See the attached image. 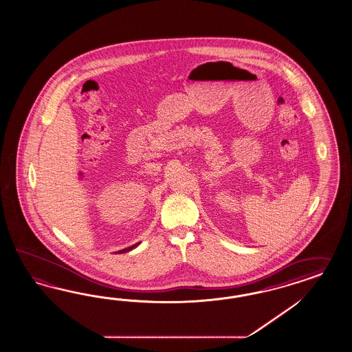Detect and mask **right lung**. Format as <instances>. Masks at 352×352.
<instances>
[{"label": "right lung", "mask_w": 352, "mask_h": 352, "mask_svg": "<svg viewBox=\"0 0 352 352\" xmlns=\"http://www.w3.org/2000/svg\"><path fill=\"white\" fill-rule=\"evenodd\" d=\"M138 245H139V243H135V245H133V246H130V248H126V249H124V250H120V252H130V250H131V249H134V248H135V246H138Z\"/></svg>", "instance_id": "1"}]
</instances>
